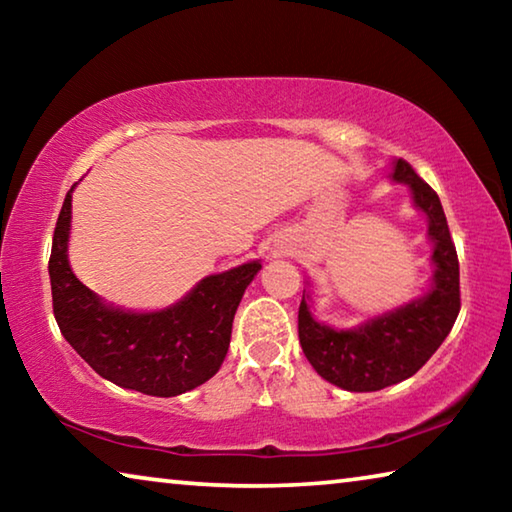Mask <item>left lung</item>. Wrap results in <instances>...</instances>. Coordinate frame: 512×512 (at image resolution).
Listing matches in <instances>:
<instances>
[{
	"mask_svg": "<svg viewBox=\"0 0 512 512\" xmlns=\"http://www.w3.org/2000/svg\"><path fill=\"white\" fill-rule=\"evenodd\" d=\"M391 178L409 185L415 207L427 214L431 262L436 266L429 293L354 329L318 323L309 311V296H302L298 311V336L305 357L329 384L352 393L381 391L413 377L447 339L461 311L456 246L438 194L406 160L393 162Z\"/></svg>",
	"mask_w": 512,
	"mask_h": 512,
	"instance_id": "1",
	"label": "left lung"
}]
</instances>
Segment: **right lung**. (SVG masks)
<instances>
[{
    "instance_id": "1",
    "label": "right lung",
    "mask_w": 512,
    "mask_h": 512,
    "mask_svg": "<svg viewBox=\"0 0 512 512\" xmlns=\"http://www.w3.org/2000/svg\"><path fill=\"white\" fill-rule=\"evenodd\" d=\"M72 192L74 187L58 214L49 257L54 316L67 343L103 379L144 395L176 397L205 384L228 354L235 311L262 264L207 275L160 311L110 307L69 268Z\"/></svg>"
}]
</instances>
